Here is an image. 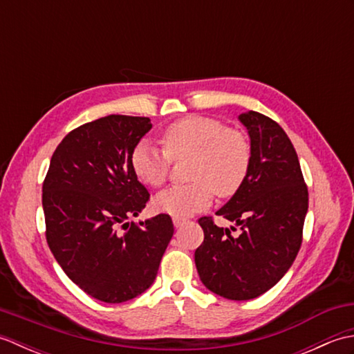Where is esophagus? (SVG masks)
Segmentation results:
<instances>
[{"instance_id": "esophagus-1", "label": "esophagus", "mask_w": 354, "mask_h": 354, "mask_svg": "<svg viewBox=\"0 0 354 354\" xmlns=\"http://www.w3.org/2000/svg\"><path fill=\"white\" fill-rule=\"evenodd\" d=\"M185 222L187 219H184V217H173V225H175V227H181Z\"/></svg>"}]
</instances>
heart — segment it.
I'll return each instance as SVG.
<instances>
[{
  "instance_id": "heart-1",
  "label": "heart",
  "mask_w": 354,
  "mask_h": 354,
  "mask_svg": "<svg viewBox=\"0 0 354 354\" xmlns=\"http://www.w3.org/2000/svg\"><path fill=\"white\" fill-rule=\"evenodd\" d=\"M162 147L141 140L131 153V165L142 184L158 189L167 181L171 160L192 158L189 179L156 194V209L187 217L205 209L214 198H231L246 181L252 149L246 135L216 118L190 115L169 124L161 133Z\"/></svg>"
}]
</instances>
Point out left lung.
<instances>
[{"mask_svg":"<svg viewBox=\"0 0 354 354\" xmlns=\"http://www.w3.org/2000/svg\"><path fill=\"white\" fill-rule=\"evenodd\" d=\"M239 120L251 138V167L240 190L216 214L240 225L242 232L232 236L213 217H201L204 242L194 263L207 289L246 301L269 290L292 266L303 242L309 193L283 127L255 111Z\"/></svg>","mask_w":354,"mask_h":354,"instance_id":"left-lung-1","label":"left lung"}]
</instances>
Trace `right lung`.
<instances>
[{"label": "right lung", "mask_w": 354, "mask_h": 354, "mask_svg": "<svg viewBox=\"0 0 354 354\" xmlns=\"http://www.w3.org/2000/svg\"><path fill=\"white\" fill-rule=\"evenodd\" d=\"M147 117L108 115L73 129L51 156L42 185L45 237L64 272L93 298L117 304L152 286L173 236L169 214L133 223L150 194L131 153Z\"/></svg>", "instance_id": "add662e5"}]
</instances>
